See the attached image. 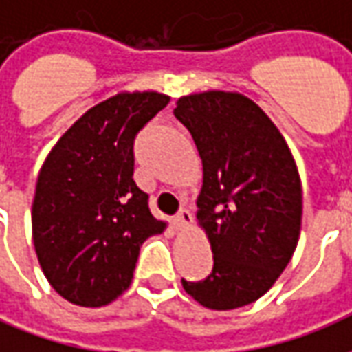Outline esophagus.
<instances>
[{
    "mask_svg": "<svg viewBox=\"0 0 352 352\" xmlns=\"http://www.w3.org/2000/svg\"><path fill=\"white\" fill-rule=\"evenodd\" d=\"M190 224H192V213L188 211V209H181V211H179V214L175 217L177 230L188 228Z\"/></svg>",
    "mask_w": 352,
    "mask_h": 352,
    "instance_id": "34e87169",
    "label": "esophagus"
}]
</instances>
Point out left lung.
<instances>
[{"mask_svg": "<svg viewBox=\"0 0 352 352\" xmlns=\"http://www.w3.org/2000/svg\"><path fill=\"white\" fill-rule=\"evenodd\" d=\"M173 115L196 143L204 184L198 224L213 251V272L183 288L209 309L256 302L287 267L302 228V183L277 126L237 92L190 94Z\"/></svg>", "mask_w": 352, "mask_h": 352, "instance_id": "obj_1", "label": "left lung"}]
</instances>
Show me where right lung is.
<instances>
[{
	"label": "right lung",
	"mask_w": 352,
	"mask_h": 352,
	"mask_svg": "<svg viewBox=\"0 0 352 352\" xmlns=\"http://www.w3.org/2000/svg\"><path fill=\"white\" fill-rule=\"evenodd\" d=\"M168 103L166 94H116L88 109L43 164L34 247L67 302L101 307L116 300L130 287L143 241L166 228L133 181V139Z\"/></svg>",
	"instance_id": "right-lung-1"
}]
</instances>
